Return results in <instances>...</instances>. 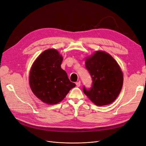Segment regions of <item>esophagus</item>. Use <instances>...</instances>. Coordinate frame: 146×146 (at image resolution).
Instances as JSON below:
<instances>
[{
	"mask_svg": "<svg viewBox=\"0 0 146 146\" xmlns=\"http://www.w3.org/2000/svg\"><path fill=\"white\" fill-rule=\"evenodd\" d=\"M76 86H77V87H79L80 86V84H81V83H80V81H78V82H76Z\"/></svg>",
	"mask_w": 146,
	"mask_h": 146,
	"instance_id": "obj_1",
	"label": "esophagus"
}]
</instances>
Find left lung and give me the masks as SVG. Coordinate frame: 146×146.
<instances>
[{
  "instance_id": "left-lung-1",
  "label": "left lung",
  "mask_w": 146,
  "mask_h": 146,
  "mask_svg": "<svg viewBox=\"0 0 146 146\" xmlns=\"http://www.w3.org/2000/svg\"><path fill=\"white\" fill-rule=\"evenodd\" d=\"M86 69L92 79V86L83 92L98 106L111 104L117 98L123 85V74L119 64L110 54L97 51L85 61Z\"/></svg>"
}]
</instances>
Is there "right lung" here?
<instances>
[{
    "label": "right lung",
    "mask_w": 146,
    "mask_h": 146,
    "mask_svg": "<svg viewBox=\"0 0 146 146\" xmlns=\"http://www.w3.org/2000/svg\"><path fill=\"white\" fill-rule=\"evenodd\" d=\"M63 57L54 48L44 51L35 61L30 69V86L38 99L48 105L62 101L76 86L61 69Z\"/></svg>",
    "instance_id": "right-lung-1"
}]
</instances>
